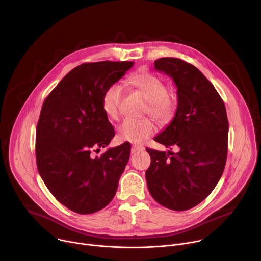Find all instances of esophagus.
I'll return each mask as SVG.
<instances>
[{"instance_id":"34e87169","label":"esophagus","mask_w":261,"mask_h":261,"mask_svg":"<svg viewBox=\"0 0 261 261\" xmlns=\"http://www.w3.org/2000/svg\"><path fill=\"white\" fill-rule=\"evenodd\" d=\"M143 150H144V146L143 145H141V144H133L132 147H131V153L135 154V153L143 151Z\"/></svg>"}]
</instances>
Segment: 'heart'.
I'll list each match as a JSON object with an SVG mask.
<instances>
[{"instance_id":"heart-1","label":"heart","mask_w":261,"mask_h":261,"mask_svg":"<svg viewBox=\"0 0 261 261\" xmlns=\"http://www.w3.org/2000/svg\"><path fill=\"white\" fill-rule=\"evenodd\" d=\"M126 86L138 92L148 101L147 111L162 124L169 123L176 110L175 99L167 92L164 82L155 74L145 70L137 71L126 80ZM123 91L120 85L115 84L107 88L103 94L102 107L104 114L110 120L116 121L120 116V102ZM157 126L150 118L139 120L126 119L118 128V137L122 141L140 143L154 135Z\"/></svg>"}]
</instances>
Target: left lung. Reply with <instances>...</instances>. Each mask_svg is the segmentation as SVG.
<instances>
[{"label": "left lung", "mask_w": 261, "mask_h": 261, "mask_svg": "<svg viewBox=\"0 0 261 261\" xmlns=\"http://www.w3.org/2000/svg\"><path fill=\"white\" fill-rule=\"evenodd\" d=\"M154 64L177 88L175 116L154 140L177 152L146 148L151 156L146 184L158 203L186 211L210 195L224 171L228 150L226 108L195 66L176 58H161Z\"/></svg>", "instance_id": "1"}]
</instances>
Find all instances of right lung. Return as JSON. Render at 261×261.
Here are the masks:
<instances>
[{"label":"right lung","instance_id":"add662e5","mask_svg":"<svg viewBox=\"0 0 261 261\" xmlns=\"http://www.w3.org/2000/svg\"><path fill=\"white\" fill-rule=\"evenodd\" d=\"M133 62L84 63L72 69L43 102L36 128L37 168L58 201L81 215L113 200L130 157L129 142L109 148L115 136L102 107L108 87Z\"/></svg>","mask_w":261,"mask_h":261}]
</instances>
